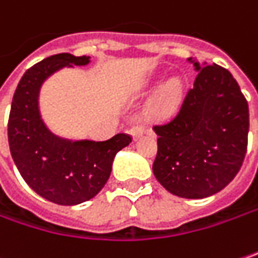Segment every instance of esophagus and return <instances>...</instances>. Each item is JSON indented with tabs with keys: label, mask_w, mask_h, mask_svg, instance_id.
<instances>
[{
	"label": "esophagus",
	"mask_w": 258,
	"mask_h": 258,
	"mask_svg": "<svg viewBox=\"0 0 258 258\" xmlns=\"http://www.w3.org/2000/svg\"><path fill=\"white\" fill-rule=\"evenodd\" d=\"M130 136L133 137V140L136 142L137 139H140L142 136H143V133H145V128L142 127V125H134V127H131L130 128Z\"/></svg>",
	"instance_id": "obj_1"
}]
</instances>
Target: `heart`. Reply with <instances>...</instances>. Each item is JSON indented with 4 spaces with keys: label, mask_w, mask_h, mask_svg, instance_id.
<instances>
[{
    "label": "heart",
    "mask_w": 258,
    "mask_h": 258,
    "mask_svg": "<svg viewBox=\"0 0 258 258\" xmlns=\"http://www.w3.org/2000/svg\"><path fill=\"white\" fill-rule=\"evenodd\" d=\"M183 82L178 78L167 81L156 93L152 105L149 107V113L153 118H168L177 110V107L183 97Z\"/></svg>",
    "instance_id": "b5f03b06"
}]
</instances>
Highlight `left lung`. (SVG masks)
Instances as JSON below:
<instances>
[{"instance_id":"left-lung-1","label":"left lung","mask_w":258,"mask_h":258,"mask_svg":"<svg viewBox=\"0 0 258 258\" xmlns=\"http://www.w3.org/2000/svg\"><path fill=\"white\" fill-rule=\"evenodd\" d=\"M197 80L177 116L153 127L156 180L173 195L202 199L224 189L245 158L248 103L232 74L222 66L189 57Z\"/></svg>"}]
</instances>
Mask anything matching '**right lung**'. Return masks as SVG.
Masks as SVG:
<instances>
[{"label": "right lung", "mask_w": 258, "mask_h": 258, "mask_svg": "<svg viewBox=\"0 0 258 258\" xmlns=\"http://www.w3.org/2000/svg\"><path fill=\"white\" fill-rule=\"evenodd\" d=\"M90 56L54 54L28 69L13 96L9 145L13 161L39 197L59 205H78L94 198L106 184L115 155L128 146L127 134L105 142L72 140L48 128L39 109V93L63 68L87 66Z\"/></svg>", "instance_id": "1"}]
</instances>
